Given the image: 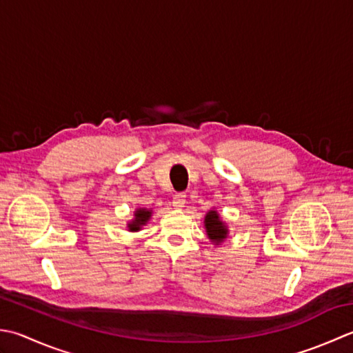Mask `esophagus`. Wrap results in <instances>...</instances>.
Instances as JSON below:
<instances>
[{"instance_id": "34e87169", "label": "esophagus", "mask_w": 353, "mask_h": 353, "mask_svg": "<svg viewBox=\"0 0 353 353\" xmlns=\"http://www.w3.org/2000/svg\"><path fill=\"white\" fill-rule=\"evenodd\" d=\"M185 202H186V196L183 194V192H176L174 196H172V206L177 210H181L185 206Z\"/></svg>"}]
</instances>
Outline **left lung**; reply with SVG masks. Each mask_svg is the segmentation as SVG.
I'll list each match as a JSON object with an SVG mask.
<instances>
[{"label": "left lung", "instance_id": "1", "mask_svg": "<svg viewBox=\"0 0 353 353\" xmlns=\"http://www.w3.org/2000/svg\"><path fill=\"white\" fill-rule=\"evenodd\" d=\"M205 230H206V236H208L210 241L212 245H222L223 241L228 239V234H230V230H228V225L223 222V219L220 217V214L216 210H210L205 214Z\"/></svg>", "mask_w": 353, "mask_h": 353}]
</instances>
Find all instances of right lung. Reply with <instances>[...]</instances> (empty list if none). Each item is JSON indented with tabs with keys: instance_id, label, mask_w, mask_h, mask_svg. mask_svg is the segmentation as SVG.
Returning a JSON list of instances; mask_svg holds the SVG:
<instances>
[{
	"instance_id": "1",
	"label": "right lung",
	"mask_w": 353,
	"mask_h": 353,
	"mask_svg": "<svg viewBox=\"0 0 353 353\" xmlns=\"http://www.w3.org/2000/svg\"><path fill=\"white\" fill-rule=\"evenodd\" d=\"M133 214H134V217L127 223V230L130 232H137L142 230V226L148 223V220L151 219V214H153V210L136 208V211Z\"/></svg>"
}]
</instances>
